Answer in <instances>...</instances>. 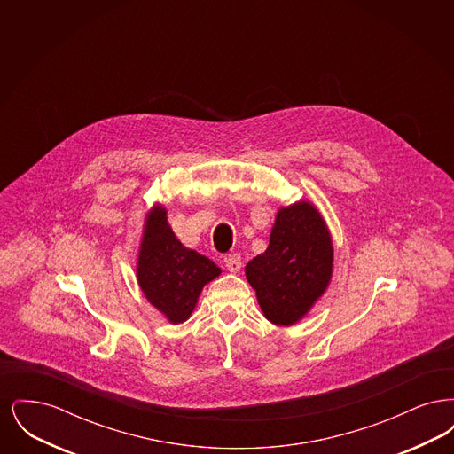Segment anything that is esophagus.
Returning a JSON list of instances; mask_svg holds the SVG:
<instances>
[{
    "instance_id": "34e87169",
    "label": "esophagus",
    "mask_w": 454,
    "mask_h": 454,
    "mask_svg": "<svg viewBox=\"0 0 454 454\" xmlns=\"http://www.w3.org/2000/svg\"><path fill=\"white\" fill-rule=\"evenodd\" d=\"M224 265H226V269L230 272L237 274V272H239V269H241V257L238 254H230V255L224 257Z\"/></svg>"
}]
</instances>
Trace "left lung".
Listing matches in <instances>:
<instances>
[{"mask_svg":"<svg viewBox=\"0 0 454 454\" xmlns=\"http://www.w3.org/2000/svg\"><path fill=\"white\" fill-rule=\"evenodd\" d=\"M333 270L332 237L311 202L281 207L263 254L245 267L263 317L274 325L300 322L322 298Z\"/></svg>","mask_w":454,"mask_h":454,"instance_id":"8db88e82","label":"left lung"}]
</instances>
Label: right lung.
I'll use <instances>...</instances> for the list:
<instances>
[{
	"label": "right lung",
	"mask_w": 454,
	"mask_h": 454,
	"mask_svg": "<svg viewBox=\"0 0 454 454\" xmlns=\"http://www.w3.org/2000/svg\"><path fill=\"white\" fill-rule=\"evenodd\" d=\"M136 274L146 300L170 324H184L194 311L202 287L216 279L221 269L184 247L168 224L167 209L154 206L145 221Z\"/></svg>",
	"instance_id": "obj_1"
}]
</instances>
